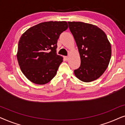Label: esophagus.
I'll return each mask as SVG.
<instances>
[{
    "mask_svg": "<svg viewBox=\"0 0 125 125\" xmlns=\"http://www.w3.org/2000/svg\"><path fill=\"white\" fill-rule=\"evenodd\" d=\"M68 58H69V57H68V56H64V60H65V61H67L68 60Z\"/></svg>",
    "mask_w": 125,
    "mask_h": 125,
    "instance_id": "1",
    "label": "esophagus"
}]
</instances>
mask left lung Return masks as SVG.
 I'll return each mask as SVG.
<instances>
[{"instance_id":"left-lung-1","label":"left lung","mask_w":125,"mask_h":125,"mask_svg":"<svg viewBox=\"0 0 125 125\" xmlns=\"http://www.w3.org/2000/svg\"><path fill=\"white\" fill-rule=\"evenodd\" d=\"M69 28L77 45L81 65L75 76L85 83L98 78L106 71L112 56L107 36L96 25L80 21H68Z\"/></svg>"}]
</instances>
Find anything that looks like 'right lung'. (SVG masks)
Here are the masks:
<instances>
[{
	"mask_svg": "<svg viewBox=\"0 0 125 125\" xmlns=\"http://www.w3.org/2000/svg\"><path fill=\"white\" fill-rule=\"evenodd\" d=\"M68 28L66 21L44 22L21 35L17 59L21 72L30 81L44 85L56 76L63 60L56 53L57 40Z\"/></svg>",
	"mask_w": 125,
	"mask_h": 125,
	"instance_id": "1",
	"label": "right lung"
}]
</instances>
